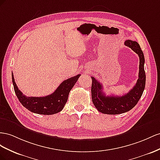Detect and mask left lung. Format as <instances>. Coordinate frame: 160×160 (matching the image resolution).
I'll use <instances>...</instances> for the list:
<instances>
[{
    "label": "left lung",
    "instance_id": "obj_1",
    "mask_svg": "<svg viewBox=\"0 0 160 160\" xmlns=\"http://www.w3.org/2000/svg\"><path fill=\"white\" fill-rule=\"evenodd\" d=\"M125 45L130 48L139 56V78L136 84L129 92L122 96H106L102 91V86L94 77L92 78L91 94L94 107L97 110L107 115H118L133 108L142 96L145 86V72L144 70L145 58L139 43L131 40H127Z\"/></svg>",
    "mask_w": 160,
    "mask_h": 160
}]
</instances>
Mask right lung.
I'll return each mask as SVG.
<instances>
[{"mask_svg": "<svg viewBox=\"0 0 160 160\" xmlns=\"http://www.w3.org/2000/svg\"><path fill=\"white\" fill-rule=\"evenodd\" d=\"M80 76V74H78L63 81L53 93L42 97H29L22 94L17 87L12 73V82L15 94L22 106L32 112L49 115L60 112L63 108L71 89Z\"/></svg>", "mask_w": 160, "mask_h": 160, "instance_id": "obj_1", "label": "right lung"}]
</instances>
